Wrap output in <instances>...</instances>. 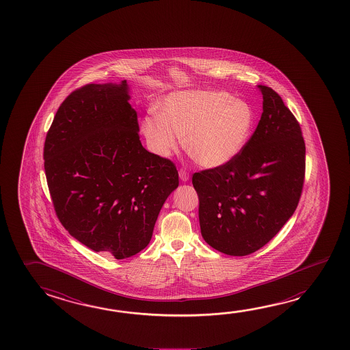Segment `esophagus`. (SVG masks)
Instances as JSON below:
<instances>
[{"label":"esophagus","instance_id":"34e87169","mask_svg":"<svg viewBox=\"0 0 350 350\" xmlns=\"http://www.w3.org/2000/svg\"><path fill=\"white\" fill-rule=\"evenodd\" d=\"M179 178H180V180L185 183V182H188L189 180V173L187 172L185 170H179Z\"/></svg>","mask_w":350,"mask_h":350}]
</instances>
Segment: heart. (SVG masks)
<instances>
[{
  "label": "heart",
  "instance_id": "1",
  "mask_svg": "<svg viewBox=\"0 0 350 350\" xmlns=\"http://www.w3.org/2000/svg\"><path fill=\"white\" fill-rule=\"evenodd\" d=\"M160 114L142 122L150 150L168 157L183 137L185 151L204 168L231 162L245 148L254 125L251 105L221 91L171 93L162 100Z\"/></svg>",
  "mask_w": 350,
  "mask_h": 350
}]
</instances>
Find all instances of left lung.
I'll list each match as a JSON object with an SVG mask.
<instances>
[{
  "label": "left lung",
  "mask_w": 350,
  "mask_h": 350,
  "mask_svg": "<svg viewBox=\"0 0 350 350\" xmlns=\"http://www.w3.org/2000/svg\"><path fill=\"white\" fill-rule=\"evenodd\" d=\"M263 113L231 162L194 173L202 239L227 256L258 251L280 231L300 200L305 142L282 97L258 85Z\"/></svg>",
  "instance_id": "left-lung-1"
}]
</instances>
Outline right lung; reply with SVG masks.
<instances>
[{"label":"right lung","instance_id":"add662e5","mask_svg":"<svg viewBox=\"0 0 350 350\" xmlns=\"http://www.w3.org/2000/svg\"><path fill=\"white\" fill-rule=\"evenodd\" d=\"M129 85L91 83L62 102L46 134L44 168L56 215L94 252L124 259L150 243L172 162L142 148Z\"/></svg>","mask_w":350,"mask_h":350}]
</instances>
